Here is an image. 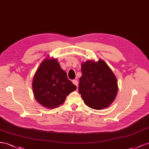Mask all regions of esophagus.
<instances>
[{"label":"esophagus","instance_id":"1","mask_svg":"<svg viewBox=\"0 0 149 149\" xmlns=\"http://www.w3.org/2000/svg\"><path fill=\"white\" fill-rule=\"evenodd\" d=\"M72 82H73V84H74V85H75L76 86H78V81L77 80H72Z\"/></svg>","mask_w":149,"mask_h":149}]
</instances>
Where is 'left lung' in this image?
Here are the masks:
<instances>
[{"instance_id": "1", "label": "left lung", "mask_w": 149, "mask_h": 149, "mask_svg": "<svg viewBox=\"0 0 149 149\" xmlns=\"http://www.w3.org/2000/svg\"><path fill=\"white\" fill-rule=\"evenodd\" d=\"M79 92L85 104L93 109H105L116 99L118 86L116 76L103 60L82 63Z\"/></svg>"}]
</instances>
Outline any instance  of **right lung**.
<instances>
[{
    "mask_svg": "<svg viewBox=\"0 0 149 149\" xmlns=\"http://www.w3.org/2000/svg\"><path fill=\"white\" fill-rule=\"evenodd\" d=\"M36 100L44 107L54 109L62 105L77 87L68 79L57 58H45L37 70L32 82Z\"/></svg>",
    "mask_w": 149,
    "mask_h": 149,
    "instance_id": "1",
    "label": "right lung"
}]
</instances>
